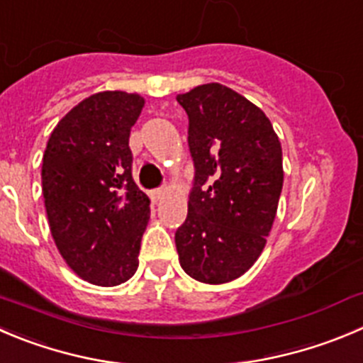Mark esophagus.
<instances>
[{"label":"esophagus","mask_w":363,"mask_h":363,"mask_svg":"<svg viewBox=\"0 0 363 363\" xmlns=\"http://www.w3.org/2000/svg\"><path fill=\"white\" fill-rule=\"evenodd\" d=\"M162 196H164V189H155V191L150 192L151 201H158V199H160Z\"/></svg>","instance_id":"obj_1"}]
</instances>
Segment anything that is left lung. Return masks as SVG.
I'll use <instances>...</instances> for the list:
<instances>
[{"mask_svg": "<svg viewBox=\"0 0 363 363\" xmlns=\"http://www.w3.org/2000/svg\"><path fill=\"white\" fill-rule=\"evenodd\" d=\"M178 103L189 116L194 187L176 230L179 265L201 283L242 276L260 257L283 187L281 144L257 105L220 84Z\"/></svg>", "mask_w": 363, "mask_h": 363, "instance_id": "obj_1", "label": "left lung"}]
</instances>
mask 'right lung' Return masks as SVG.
Returning a JSON list of instances; mask_svg holds the SVG:
<instances>
[{"label": "right lung", "mask_w": 363, "mask_h": 363, "mask_svg": "<svg viewBox=\"0 0 363 363\" xmlns=\"http://www.w3.org/2000/svg\"><path fill=\"white\" fill-rule=\"evenodd\" d=\"M144 98L123 91L89 96L62 117L43 157L50 230L69 267L99 287L135 274L150 198L132 176L130 132Z\"/></svg>", "instance_id": "add662e5"}]
</instances>
